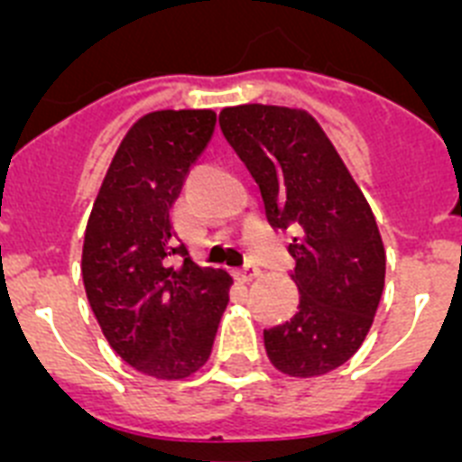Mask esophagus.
<instances>
[{
  "instance_id": "1",
  "label": "esophagus",
  "mask_w": 462,
  "mask_h": 462,
  "mask_svg": "<svg viewBox=\"0 0 462 462\" xmlns=\"http://www.w3.org/2000/svg\"><path fill=\"white\" fill-rule=\"evenodd\" d=\"M236 277H238L240 282H252L254 277H259V268H256L254 263H245L243 268L236 271Z\"/></svg>"
}]
</instances>
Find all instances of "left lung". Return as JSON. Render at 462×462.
<instances>
[{
	"mask_svg": "<svg viewBox=\"0 0 462 462\" xmlns=\"http://www.w3.org/2000/svg\"><path fill=\"white\" fill-rule=\"evenodd\" d=\"M219 126L259 185L275 228H296L289 254L300 300L287 324L263 330L271 363L289 377L340 368L373 326L386 252L368 201L308 110L243 104Z\"/></svg>",
	"mask_w": 462,
	"mask_h": 462,
	"instance_id": "1",
	"label": "left lung"
}]
</instances>
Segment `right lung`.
<instances>
[{
  "mask_svg": "<svg viewBox=\"0 0 462 462\" xmlns=\"http://www.w3.org/2000/svg\"><path fill=\"white\" fill-rule=\"evenodd\" d=\"M215 110H154L110 162L83 243V284L108 345L138 373L185 379L203 368L231 275L175 243L171 206L215 132Z\"/></svg>",
  "mask_w": 462,
  "mask_h": 462,
  "instance_id": "1",
  "label": "right lung"
}]
</instances>
